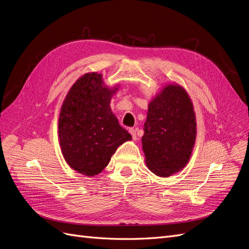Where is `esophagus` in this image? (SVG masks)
Segmentation results:
<instances>
[{
  "label": "esophagus",
  "instance_id": "esophagus-1",
  "mask_svg": "<svg viewBox=\"0 0 249 249\" xmlns=\"http://www.w3.org/2000/svg\"><path fill=\"white\" fill-rule=\"evenodd\" d=\"M130 134L132 135V137L134 140H137V134H136V129H130Z\"/></svg>",
  "mask_w": 249,
  "mask_h": 249
}]
</instances>
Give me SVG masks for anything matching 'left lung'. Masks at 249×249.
<instances>
[{
  "mask_svg": "<svg viewBox=\"0 0 249 249\" xmlns=\"http://www.w3.org/2000/svg\"><path fill=\"white\" fill-rule=\"evenodd\" d=\"M142 149L148 169L166 178L189 161L196 138L193 104L186 90L169 84L149 103Z\"/></svg>",
  "mask_w": 249,
  "mask_h": 249,
  "instance_id": "1",
  "label": "left lung"
}]
</instances>
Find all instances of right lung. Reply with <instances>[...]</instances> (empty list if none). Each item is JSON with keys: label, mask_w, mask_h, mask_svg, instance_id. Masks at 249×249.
Returning <instances> with one entry per match:
<instances>
[{"label": "right lung", "mask_w": 249, "mask_h": 249, "mask_svg": "<svg viewBox=\"0 0 249 249\" xmlns=\"http://www.w3.org/2000/svg\"><path fill=\"white\" fill-rule=\"evenodd\" d=\"M117 89L105 86L101 73H85L62 104L58 125L62 155L84 176L99 175L117 147L132 139L111 111V97Z\"/></svg>", "instance_id": "1"}]
</instances>
